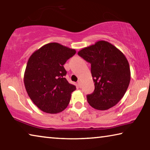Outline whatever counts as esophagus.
I'll return each mask as SVG.
<instances>
[{"instance_id":"34e87169","label":"esophagus","mask_w":150,"mask_h":150,"mask_svg":"<svg viewBox=\"0 0 150 150\" xmlns=\"http://www.w3.org/2000/svg\"><path fill=\"white\" fill-rule=\"evenodd\" d=\"M77 83H78L79 87H81V81L80 80H79V81H78V82H77Z\"/></svg>"}]
</instances>
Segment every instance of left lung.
<instances>
[{"instance_id": "left-lung-1", "label": "left lung", "mask_w": 150, "mask_h": 150, "mask_svg": "<svg viewBox=\"0 0 150 150\" xmlns=\"http://www.w3.org/2000/svg\"><path fill=\"white\" fill-rule=\"evenodd\" d=\"M78 55L91 63L95 90L87 96L88 104L100 110L115 106L124 96L130 81V66L125 55L103 40L83 48Z\"/></svg>"}]
</instances>
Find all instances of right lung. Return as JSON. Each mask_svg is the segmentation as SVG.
I'll use <instances>...</instances> for the list:
<instances>
[{
    "label": "right lung",
    "instance_id": "add662e5",
    "mask_svg": "<svg viewBox=\"0 0 150 150\" xmlns=\"http://www.w3.org/2000/svg\"><path fill=\"white\" fill-rule=\"evenodd\" d=\"M76 51L58 43L45 44L28 61L24 76L27 93L40 110L55 114L67 108L75 85L65 78L63 65Z\"/></svg>",
    "mask_w": 150,
    "mask_h": 150
}]
</instances>
